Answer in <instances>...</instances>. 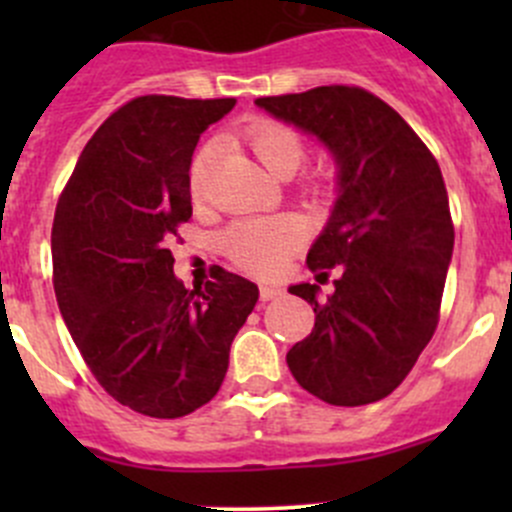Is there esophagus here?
Returning a JSON list of instances; mask_svg holds the SVG:
<instances>
[{
  "label": "esophagus",
  "instance_id": "1",
  "mask_svg": "<svg viewBox=\"0 0 512 512\" xmlns=\"http://www.w3.org/2000/svg\"><path fill=\"white\" fill-rule=\"evenodd\" d=\"M282 294V287L280 285H262L260 287V299L262 302H270V299L280 297Z\"/></svg>",
  "mask_w": 512,
  "mask_h": 512
}]
</instances>
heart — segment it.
Wrapping results in <instances>:
<instances>
[{
    "label": "heart",
    "mask_w": 512,
    "mask_h": 512,
    "mask_svg": "<svg viewBox=\"0 0 512 512\" xmlns=\"http://www.w3.org/2000/svg\"><path fill=\"white\" fill-rule=\"evenodd\" d=\"M247 143L260 158V163L270 170L275 178H292L294 170L304 160L307 146H304L302 136L294 128L285 126L277 121H255L245 131ZM210 148L198 153L190 168V193L198 198L203 193L205 168L210 160ZM302 237V225L294 218H267V220H247V223H237L227 230L223 237L225 252L237 262L240 267L252 272H267L280 270L282 260L287 252Z\"/></svg>",
    "instance_id": "b5f03b06"
}]
</instances>
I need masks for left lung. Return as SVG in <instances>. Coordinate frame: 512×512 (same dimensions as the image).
Listing matches in <instances>:
<instances>
[{
  "label": "left lung",
  "mask_w": 512,
  "mask_h": 512,
  "mask_svg": "<svg viewBox=\"0 0 512 512\" xmlns=\"http://www.w3.org/2000/svg\"><path fill=\"white\" fill-rule=\"evenodd\" d=\"M272 118L317 138L337 183L327 225L307 252L317 282L339 267L334 289L299 282L289 292L314 309L309 337L287 352L297 384L332 406L389 396L438 324L453 255L441 168L409 123L354 86L257 98Z\"/></svg>",
  "instance_id": "8db88e82"
}]
</instances>
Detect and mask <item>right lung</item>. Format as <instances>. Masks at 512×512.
<instances>
[{"mask_svg": "<svg viewBox=\"0 0 512 512\" xmlns=\"http://www.w3.org/2000/svg\"><path fill=\"white\" fill-rule=\"evenodd\" d=\"M235 98H133L86 143L51 230L61 317L98 384L153 418L193 414L218 394L230 344L260 289L220 267L188 289L170 242L193 215L200 133Z\"/></svg>", "mask_w": 512, "mask_h": 512, "instance_id": "right-lung-1", "label": "right lung"}]
</instances>
